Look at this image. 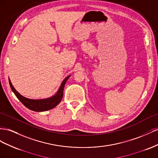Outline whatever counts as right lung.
Segmentation results:
<instances>
[{
	"mask_svg": "<svg viewBox=\"0 0 158 158\" xmlns=\"http://www.w3.org/2000/svg\"><path fill=\"white\" fill-rule=\"evenodd\" d=\"M70 75L67 77L63 81L61 86L58 90V91L55 95L52 96L45 99H40V100H34V99H30L26 98L16 91V89L12 86V85L9 79V84H10V88L12 91L15 94L16 97L19 99L20 102L23 104L26 108H28L30 110H34L35 112H43L50 110L56 106L61 102L63 95H64V89L65 83L69 77Z\"/></svg>",
	"mask_w": 158,
	"mask_h": 158,
	"instance_id": "add662e5",
	"label": "right lung"
}]
</instances>
